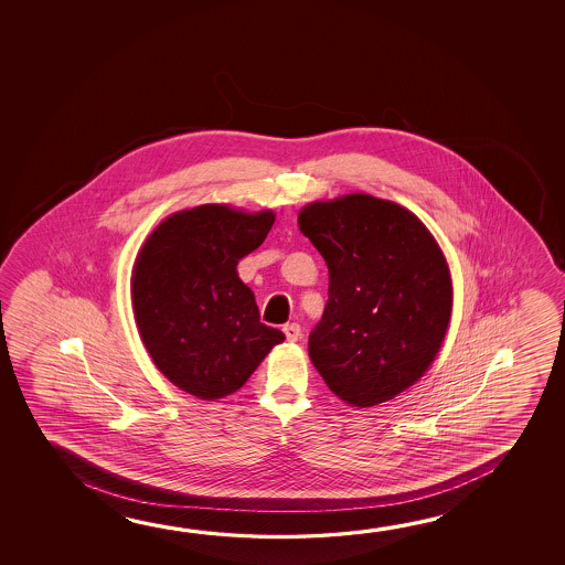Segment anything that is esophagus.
<instances>
[{"label":"esophagus","instance_id":"1","mask_svg":"<svg viewBox=\"0 0 565 565\" xmlns=\"http://www.w3.org/2000/svg\"><path fill=\"white\" fill-rule=\"evenodd\" d=\"M284 333H286L287 341L296 342L301 337V327L297 323L284 324Z\"/></svg>","mask_w":565,"mask_h":565}]
</instances>
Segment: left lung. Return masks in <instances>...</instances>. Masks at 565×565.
<instances>
[{"label":"left lung","instance_id":"obj_1","mask_svg":"<svg viewBox=\"0 0 565 565\" xmlns=\"http://www.w3.org/2000/svg\"><path fill=\"white\" fill-rule=\"evenodd\" d=\"M299 231L329 268V299L309 356L349 406L409 388L434 362L451 317V276L416 214L371 194L307 204Z\"/></svg>","mask_w":565,"mask_h":565}]
</instances>
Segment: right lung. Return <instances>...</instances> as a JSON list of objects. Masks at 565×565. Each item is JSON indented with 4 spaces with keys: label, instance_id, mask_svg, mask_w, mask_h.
I'll return each mask as SVG.
<instances>
[{
    "label": "right lung",
    "instance_id": "right-lung-1",
    "mask_svg": "<svg viewBox=\"0 0 565 565\" xmlns=\"http://www.w3.org/2000/svg\"><path fill=\"white\" fill-rule=\"evenodd\" d=\"M271 211L201 204L167 216L141 246L131 276L139 337L159 371L201 399L241 390L286 339L259 321L236 266L266 241Z\"/></svg>",
    "mask_w": 565,
    "mask_h": 565
}]
</instances>
